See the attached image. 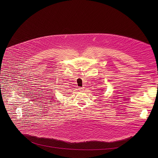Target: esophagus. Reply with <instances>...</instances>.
<instances>
[{"label": "esophagus", "mask_w": 158, "mask_h": 158, "mask_svg": "<svg viewBox=\"0 0 158 158\" xmlns=\"http://www.w3.org/2000/svg\"><path fill=\"white\" fill-rule=\"evenodd\" d=\"M84 88H82V87H81V88H79V91H82V90L84 89Z\"/></svg>", "instance_id": "1"}]
</instances>
